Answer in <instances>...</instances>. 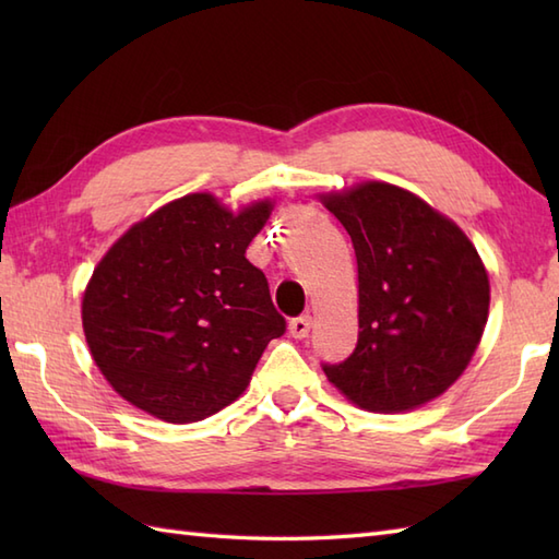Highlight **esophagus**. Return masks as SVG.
<instances>
[{"instance_id":"esophagus-1","label":"esophagus","mask_w":559,"mask_h":559,"mask_svg":"<svg viewBox=\"0 0 559 559\" xmlns=\"http://www.w3.org/2000/svg\"><path fill=\"white\" fill-rule=\"evenodd\" d=\"M310 326H312V317L310 314H300V317H293L288 322V331L293 338H305L310 334Z\"/></svg>"}]
</instances>
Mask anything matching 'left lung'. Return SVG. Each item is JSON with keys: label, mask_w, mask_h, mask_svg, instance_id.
I'll return each instance as SVG.
<instances>
[{"label": "left lung", "mask_w": 559, "mask_h": 559, "mask_svg": "<svg viewBox=\"0 0 559 559\" xmlns=\"http://www.w3.org/2000/svg\"><path fill=\"white\" fill-rule=\"evenodd\" d=\"M358 259V346L329 382L360 408L399 413L456 382L490 307L483 261L459 225L384 182L324 197Z\"/></svg>", "instance_id": "obj_1"}]
</instances>
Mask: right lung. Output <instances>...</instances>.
Wrapping results in <instances>:
<instances>
[{
  "instance_id": "1",
  "label": "right lung",
  "mask_w": 559,
  "mask_h": 559,
  "mask_svg": "<svg viewBox=\"0 0 559 559\" xmlns=\"http://www.w3.org/2000/svg\"><path fill=\"white\" fill-rule=\"evenodd\" d=\"M271 213L189 194L122 235L83 293L93 360L132 406L194 423L242 394L271 338L286 334L264 271L245 257Z\"/></svg>"
}]
</instances>
